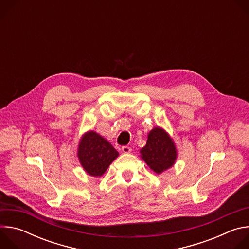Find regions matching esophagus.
<instances>
[{"label":"esophagus","mask_w":249,"mask_h":249,"mask_svg":"<svg viewBox=\"0 0 249 249\" xmlns=\"http://www.w3.org/2000/svg\"><path fill=\"white\" fill-rule=\"evenodd\" d=\"M121 151H122V153H123V154H129L132 150H131V148H130V147H128V146H124V147H122Z\"/></svg>","instance_id":"esophagus-1"}]
</instances>
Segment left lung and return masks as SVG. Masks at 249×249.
Returning <instances> with one entry per match:
<instances>
[{"label":"left lung","instance_id":"1","mask_svg":"<svg viewBox=\"0 0 249 249\" xmlns=\"http://www.w3.org/2000/svg\"><path fill=\"white\" fill-rule=\"evenodd\" d=\"M140 153L141 158L158 174L173 166L177 158L172 139L160 127H155L149 133L147 144Z\"/></svg>","mask_w":249,"mask_h":249}]
</instances>
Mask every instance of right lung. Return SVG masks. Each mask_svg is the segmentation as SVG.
I'll use <instances>...</instances> for the list:
<instances>
[{"mask_svg": "<svg viewBox=\"0 0 249 249\" xmlns=\"http://www.w3.org/2000/svg\"><path fill=\"white\" fill-rule=\"evenodd\" d=\"M118 156L109 142L94 131L87 132L80 141L78 158L86 172L91 176H101Z\"/></svg>", "mask_w": 249, "mask_h": 249, "instance_id": "1", "label": "right lung"}]
</instances>
